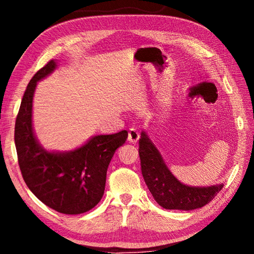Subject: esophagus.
<instances>
[{
	"label": "esophagus",
	"instance_id": "obj_1",
	"mask_svg": "<svg viewBox=\"0 0 254 254\" xmlns=\"http://www.w3.org/2000/svg\"><path fill=\"white\" fill-rule=\"evenodd\" d=\"M140 137V133L137 132L136 128H130V131H128V134H127V141L130 143H136L137 140H139Z\"/></svg>",
	"mask_w": 254,
	"mask_h": 254
}]
</instances>
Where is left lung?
<instances>
[{
	"label": "left lung",
	"mask_w": 254,
	"mask_h": 254,
	"mask_svg": "<svg viewBox=\"0 0 254 254\" xmlns=\"http://www.w3.org/2000/svg\"><path fill=\"white\" fill-rule=\"evenodd\" d=\"M141 170L153 198L166 209L192 210L208 204L224 185L207 187L188 186L175 177L167 167L160 151L147 132H141L139 140Z\"/></svg>",
	"instance_id": "8db88e82"
}]
</instances>
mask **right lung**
<instances>
[{
	"mask_svg": "<svg viewBox=\"0 0 254 254\" xmlns=\"http://www.w3.org/2000/svg\"><path fill=\"white\" fill-rule=\"evenodd\" d=\"M57 66V60H50L28 84L16 117L14 141L22 177L34 196L59 213L77 215L100 203L107 167L117 149L126 143L127 132L93 135L70 151L42 147L32 123L33 96L38 81Z\"/></svg>",
	"mask_w": 254,
	"mask_h": 254,
	"instance_id": "add662e5",
	"label": "right lung"
}]
</instances>
